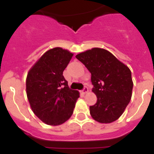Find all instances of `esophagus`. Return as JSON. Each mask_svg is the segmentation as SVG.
Masks as SVG:
<instances>
[{
	"label": "esophagus",
	"instance_id": "1",
	"mask_svg": "<svg viewBox=\"0 0 154 154\" xmlns=\"http://www.w3.org/2000/svg\"><path fill=\"white\" fill-rule=\"evenodd\" d=\"M88 92H89V89L87 87H84V89H82V93L83 94H87Z\"/></svg>",
	"mask_w": 154,
	"mask_h": 154
}]
</instances>
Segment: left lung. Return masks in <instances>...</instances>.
Returning <instances> with one entry per match:
<instances>
[{
	"instance_id": "8db88e82",
	"label": "left lung",
	"mask_w": 154,
	"mask_h": 154,
	"mask_svg": "<svg viewBox=\"0 0 154 154\" xmlns=\"http://www.w3.org/2000/svg\"><path fill=\"white\" fill-rule=\"evenodd\" d=\"M91 72L92 91L97 101L89 107L90 115L100 123L119 118L131 100L133 80L128 66L108 50L94 48L76 56Z\"/></svg>"
}]
</instances>
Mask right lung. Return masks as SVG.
Listing matches in <instances>:
<instances>
[{
	"instance_id": "right-lung-1",
	"label": "right lung",
	"mask_w": 154,
	"mask_h": 154,
	"mask_svg": "<svg viewBox=\"0 0 154 154\" xmlns=\"http://www.w3.org/2000/svg\"><path fill=\"white\" fill-rule=\"evenodd\" d=\"M72 53L57 47L41 57L28 72L26 94L32 112L49 125L63 124L73 112L79 92L69 88L63 71Z\"/></svg>"
}]
</instances>
